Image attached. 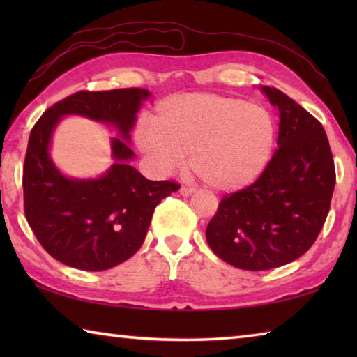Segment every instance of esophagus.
I'll return each instance as SVG.
<instances>
[{"instance_id": "esophagus-1", "label": "esophagus", "mask_w": 357, "mask_h": 357, "mask_svg": "<svg viewBox=\"0 0 357 357\" xmlns=\"http://www.w3.org/2000/svg\"><path fill=\"white\" fill-rule=\"evenodd\" d=\"M193 192H195V190L190 189V187H185V185H183V187H181V189H179V193H181V195H183V197H189V195H192Z\"/></svg>"}]
</instances>
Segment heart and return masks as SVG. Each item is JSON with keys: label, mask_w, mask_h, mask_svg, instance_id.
Segmentation results:
<instances>
[{"label": "heart", "mask_w": 357, "mask_h": 357, "mask_svg": "<svg viewBox=\"0 0 357 357\" xmlns=\"http://www.w3.org/2000/svg\"><path fill=\"white\" fill-rule=\"evenodd\" d=\"M277 124L268 108L231 96L181 94L160 102L153 124L138 126L137 146L162 174L184 159L204 183L236 192L261 176L274 153Z\"/></svg>", "instance_id": "b5f03b06"}]
</instances>
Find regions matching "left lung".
I'll use <instances>...</instances> for the list:
<instances>
[{
    "instance_id": "obj_1",
    "label": "left lung",
    "mask_w": 357,
    "mask_h": 357,
    "mask_svg": "<svg viewBox=\"0 0 357 357\" xmlns=\"http://www.w3.org/2000/svg\"><path fill=\"white\" fill-rule=\"evenodd\" d=\"M261 91L279 110V148L255 183L222 198L206 228L215 255L245 271L304 255L321 231L335 185L321 123L277 88Z\"/></svg>"
}]
</instances>
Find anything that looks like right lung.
<instances>
[{
	"label": "right lung",
	"instance_id": "1",
	"mask_svg": "<svg viewBox=\"0 0 357 357\" xmlns=\"http://www.w3.org/2000/svg\"><path fill=\"white\" fill-rule=\"evenodd\" d=\"M148 89L78 91L52 105L29 134L23 165L25 215L40 245L59 263L82 271H105L129 259L146 238L157 204L179 189L172 181H149L130 165V130ZM66 114L113 125L115 164L96 180L68 178L47 149Z\"/></svg>",
	"mask_w": 357,
	"mask_h": 357
}]
</instances>
